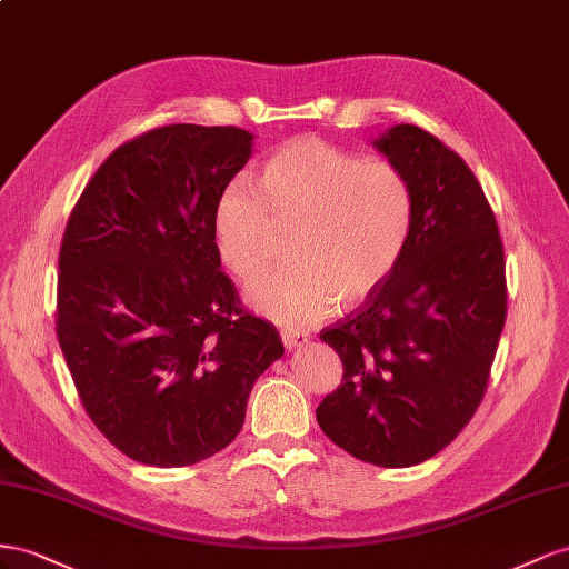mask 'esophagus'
<instances>
[{
	"mask_svg": "<svg viewBox=\"0 0 569 569\" xmlns=\"http://www.w3.org/2000/svg\"><path fill=\"white\" fill-rule=\"evenodd\" d=\"M281 340H283V346H286L288 350H293V348L305 346L307 340H310V336H307L305 331H298V329H283V331H281Z\"/></svg>",
	"mask_w": 569,
	"mask_h": 569,
	"instance_id": "esophagus-1",
	"label": "esophagus"
}]
</instances>
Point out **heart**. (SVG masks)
I'll return each mask as SVG.
<instances>
[{
  "label": "heart",
  "instance_id": "1",
  "mask_svg": "<svg viewBox=\"0 0 569 569\" xmlns=\"http://www.w3.org/2000/svg\"><path fill=\"white\" fill-rule=\"evenodd\" d=\"M233 178L214 207L221 262L242 281L269 264L276 223H296L293 264L248 286L257 312L305 329L338 305L365 300L391 276L415 221L412 186L391 161L298 140L273 152L259 178Z\"/></svg>",
  "mask_w": 569,
  "mask_h": 569
}]
</instances>
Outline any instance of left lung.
I'll list each match as a JSON object with an SVG mask.
<instances>
[{"instance_id": "obj_1", "label": "left lung", "mask_w": 569, "mask_h": 569, "mask_svg": "<svg viewBox=\"0 0 569 569\" xmlns=\"http://www.w3.org/2000/svg\"><path fill=\"white\" fill-rule=\"evenodd\" d=\"M371 144L408 176L412 233L396 271L319 333L343 362V383L317 421L357 460L412 467L479 408L506 323V259L493 209L458 152L410 123Z\"/></svg>"}]
</instances>
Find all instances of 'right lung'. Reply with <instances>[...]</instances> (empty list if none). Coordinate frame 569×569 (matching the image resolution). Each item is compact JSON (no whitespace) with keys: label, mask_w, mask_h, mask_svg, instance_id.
<instances>
[{"label":"right lung","mask_w":569,"mask_h":569,"mask_svg":"<svg viewBox=\"0 0 569 569\" xmlns=\"http://www.w3.org/2000/svg\"><path fill=\"white\" fill-rule=\"evenodd\" d=\"M233 126L173 123L121 144L71 212L57 338L107 441L150 467L229 446L259 375L283 355L221 271L214 207L252 157Z\"/></svg>","instance_id":"obj_1"}]
</instances>
